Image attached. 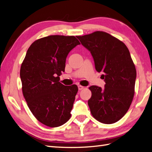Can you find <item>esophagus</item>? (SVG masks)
<instances>
[{
  "label": "esophagus",
  "mask_w": 152,
  "mask_h": 152,
  "mask_svg": "<svg viewBox=\"0 0 152 152\" xmlns=\"http://www.w3.org/2000/svg\"><path fill=\"white\" fill-rule=\"evenodd\" d=\"M77 87H78V89H79V90H82V89H83V88H84L83 86H80V85H79V86H77Z\"/></svg>",
  "instance_id": "1"
}]
</instances>
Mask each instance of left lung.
<instances>
[{
    "mask_svg": "<svg viewBox=\"0 0 152 152\" xmlns=\"http://www.w3.org/2000/svg\"><path fill=\"white\" fill-rule=\"evenodd\" d=\"M92 55L95 69L102 72L104 89L89 87L88 105L93 117L104 124L118 121L128 111L135 93V66L126 45L104 31L77 36Z\"/></svg>",
    "mask_w": 152,
    "mask_h": 152,
    "instance_id": "8db88e82",
    "label": "left lung"
}]
</instances>
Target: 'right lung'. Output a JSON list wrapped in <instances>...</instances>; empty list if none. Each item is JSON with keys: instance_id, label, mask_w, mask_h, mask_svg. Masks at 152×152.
<instances>
[{"instance_id": "right-lung-1", "label": "right lung", "mask_w": 152, "mask_h": 152, "mask_svg": "<svg viewBox=\"0 0 152 152\" xmlns=\"http://www.w3.org/2000/svg\"><path fill=\"white\" fill-rule=\"evenodd\" d=\"M75 36H49L37 39L28 49L20 77L23 96L34 116L45 126L56 128L70 119L76 85L65 86L59 76L66 58L80 45Z\"/></svg>"}]
</instances>
